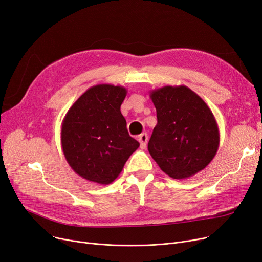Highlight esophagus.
I'll use <instances>...</instances> for the list:
<instances>
[{
  "label": "esophagus",
  "mask_w": 262,
  "mask_h": 262,
  "mask_svg": "<svg viewBox=\"0 0 262 262\" xmlns=\"http://www.w3.org/2000/svg\"><path fill=\"white\" fill-rule=\"evenodd\" d=\"M139 142H140L141 148H142V149H145V148H146V145H147V142H148V135H147L146 133H142V134L139 136Z\"/></svg>",
  "instance_id": "34e87169"
}]
</instances>
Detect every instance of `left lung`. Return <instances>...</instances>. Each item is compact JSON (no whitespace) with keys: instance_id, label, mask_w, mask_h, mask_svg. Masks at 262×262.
I'll return each mask as SVG.
<instances>
[{"instance_id":"obj_1","label":"left lung","mask_w":262,"mask_h":262,"mask_svg":"<svg viewBox=\"0 0 262 262\" xmlns=\"http://www.w3.org/2000/svg\"><path fill=\"white\" fill-rule=\"evenodd\" d=\"M157 110V126L148 150L173 179L190 178L215 157L220 131L212 111L189 87L163 86L149 93Z\"/></svg>"}]
</instances>
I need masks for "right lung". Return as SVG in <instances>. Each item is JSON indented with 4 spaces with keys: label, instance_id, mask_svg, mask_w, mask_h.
<instances>
[{
    "label": "right lung",
    "instance_id": "right-lung-1",
    "mask_svg": "<svg viewBox=\"0 0 262 262\" xmlns=\"http://www.w3.org/2000/svg\"><path fill=\"white\" fill-rule=\"evenodd\" d=\"M123 86H92L68 110L61 122L60 143L66 161L82 178L110 184L121 172L140 143L129 135L120 105Z\"/></svg>",
    "mask_w": 262,
    "mask_h": 262
}]
</instances>
